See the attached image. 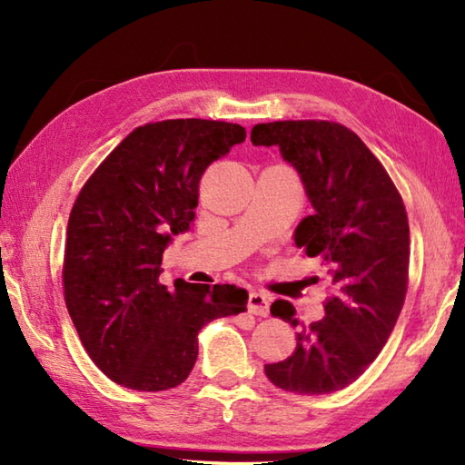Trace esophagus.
<instances>
[{
	"label": "esophagus",
	"instance_id": "obj_1",
	"mask_svg": "<svg viewBox=\"0 0 465 465\" xmlns=\"http://www.w3.org/2000/svg\"><path fill=\"white\" fill-rule=\"evenodd\" d=\"M248 310L253 315H268L270 313V298L262 292H252L248 298Z\"/></svg>",
	"mask_w": 465,
	"mask_h": 465
}]
</instances>
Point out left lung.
<instances>
[{
    "mask_svg": "<svg viewBox=\"0 0 465 465\" xmlns=\"http://www.w3.org/2000/svg\"><path fill=\"white\" fill-rule=\"evenodd\" d=\"M252 143L278 145L298 170L315 212L295 227V245L323 265L333 290L323 303L325 318L308 328L302 323L295 351L265 365V375L302 396L343 390L378 358L403 308L410 268L406 205L378 157L341 124H258ZM270 312L300 325L290 302H273Z\"/></svg>",
    "mask_w": 465,
    "mask_h": 465,
    "instance_id": "1",
    "label": "left lung"
}]
</instances>
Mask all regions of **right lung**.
<instances>
[{"label":"right lung","instance_id":"1","mask_svg":"<svg viewBox=\"0 0 465 465\" xmlns=\"http://www.w3.org/2000/svg\"><path fill=\"white\" fill-rule=\"evenodd\" d=\"M243 140L238 124H145L77 195L65 233L64 298L87 355L124 388L180 385L197 360V331L245 312L248 292L230 283H160L163 250L172 235L190 230L207 165Z\"/></svg>","mask_w":465,"mask_h":465}]
</instances>
